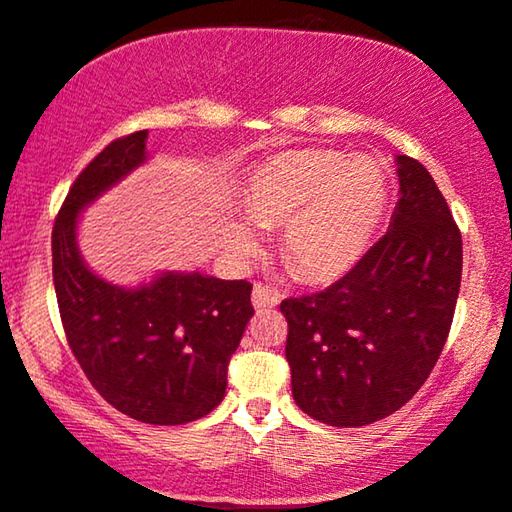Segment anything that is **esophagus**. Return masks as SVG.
Here are the masks:
<instances>
[{
	"instance_id": "1",
	"label": "esophagus",
	"mask_w": 512,
	"mask_h": 512,
	"mask_svg": "<svg viewBox=\"0 0 512 512\" xmlns=\"http://www.w3.org/2000/svg\"><path fill=\"white\" fill-rule=\"evenodd\" d=\"M251 303H254L256 310H265V307L279 305V293L270 286L254 284V293H251Z\"/></svg>"
}]
</instances>
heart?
<instances>
[{
  "instance_id": "b5f03b06",
  "label": "heart",
  "mask_w": 512,
  "mask_h": 512,
  "mask_svg": "<svg viewBox=\"0 0 512 512\" xmlns=\"http://www.w3.org/2000/svg\"><path fill=\"white\" fill-rule=\"evenodd\" d=\"M244 214L258 228L282 229V258L305 282H335L352 272L373 244L389 207L380 160L333 149L277 153L244 188ZM263 237L248 221L230 226L228 251L254 261Z\"/></svg>"
}]
</instances>
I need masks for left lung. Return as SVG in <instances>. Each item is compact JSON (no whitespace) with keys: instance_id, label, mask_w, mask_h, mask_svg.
Listing matches in <instances>:
<instances>
[{"instance_id":"obj_1","label":"left lung","mask_w":512,"mask_h":512,"mask_svg":"<svg viewBox=\"0 0 512 512\" xmlns=\"http://www.w3.org/2000/svg\"><path fill=\"white\" fill-rule=\"evenodd\" d=\"M396 174L387 235L340 282L279 305L293 401L340 429L389 417L417 394L459 298L461 235L443 193L410 156H396Z\"/></svg>"}]
</instances>
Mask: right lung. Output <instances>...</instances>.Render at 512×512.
<instances>
[{
	"mask_svg": "<svg viewBox=\"0 0 512 512\" xmlns=\"http://www.w3.org/2000/svg\"><path fill=\"white\" fill-rule=\"evenodd\" d=\"M146 139L149 130L116 139L76 177L53 228V284L69 347L104 401L137 422L179 426L223 401L254 307L244 279L165 270L118 286L83 261V209L149 160Z\"/></svg>",
	"mask_w": 512,
	"mask_h": 512,
	"instance_id": "right-lung-1",
	"label": "right lung"
}]
</instances>
